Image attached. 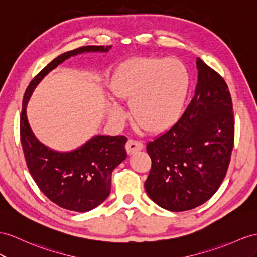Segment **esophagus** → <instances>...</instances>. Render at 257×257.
<instances>
[{
    "instance_id": "1",
    "label": "esophagus",
    "mask_w": 257,
    "mask_h": 257,
    "mask_svg": "<svg viewBox=\"0 0 257 257\" xmlns=\"http://www.w3.org/2000/svg\"><path fill=\"white\" fill-rule=\"evenodd\" d=\"M143 148H144V144L141 141H136L133 139L128 140V142L126 144V150H127V153L129 155L138 152V151L143 150Z\"/></svg>"
}]
</instances>
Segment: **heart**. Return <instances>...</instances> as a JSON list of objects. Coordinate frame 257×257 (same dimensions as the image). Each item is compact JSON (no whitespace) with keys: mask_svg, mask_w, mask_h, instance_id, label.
I'll return each instance as SVG.
<instances>
[{"mask_svg":"<svg viewBox=\"0 0 257 257\" xmlns=\"http://www.w3.org/2000/svg\"><path fill=\"white\" fill-rule=\"evenodd\" d=\"M189 72L177 58L139 57L116 69L110 90L117 98L129 102L134 119L149 133H160L179 119L189 91ZM111 121L121 123L120 105L108 107Z\"/></svg>","mask_w":257,"mask_h":257,"instance_id":"1","label":"heart"}]
</instances>
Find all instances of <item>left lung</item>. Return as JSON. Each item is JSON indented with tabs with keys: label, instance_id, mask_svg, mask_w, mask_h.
<instances>
[{
	"label": "left lung",
	"instance_id": "obj_1",
	"mask_svg": "<svg viewBox=\"0 0 257 257\" xmlns=\"http://www.w3.org/2000/svg\"><path fill=\"white\" fill-rule=\"evenodd\" d=\"M194 96L172 128L147 144L152 160L144 188L170 212L208 201L225 178L234 140L231 95L222 77L196 58Z\"/></svg>",
	"mask_w": 257,
	"mask_h": 257
}]
</instances>
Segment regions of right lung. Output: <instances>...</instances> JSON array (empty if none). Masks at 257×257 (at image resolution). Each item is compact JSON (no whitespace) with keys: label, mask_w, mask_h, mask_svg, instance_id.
Returning <instances> with one entry per match:
<instances>
[{"label":"right lung","mask_w":257,"mask_h":257,"mask_svg":"<svg viewBox=\"0 0 257 257\" xmlns=\"http://www.w3.org/2000/svg\"><path fill=\"white\" fill-rule=\"evenodd\" d=\"M110 48L111 45H88L61 54L32 79L24 95L21 140L29 172L49 200L74 212H89L107 199L111 173L127 157V138L96 135L76 150L58 152L44 146L32 133L27 105L37 85L58 65L71 56L90 52L106 53Z\"/></svg>","instance_id":"add662e5"}]
</instances>
